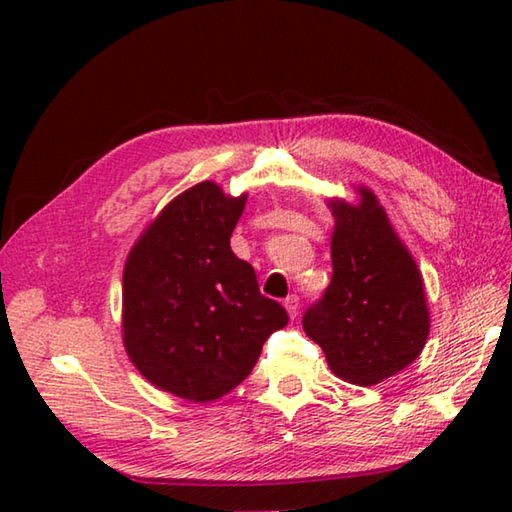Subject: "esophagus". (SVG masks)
<instances>
[{
  "instance_id": "1",
  "label": "esophagus",
  "mask_w": 512,
  "mask_h": 512,
  "mask_svg": "<svg viewBox=\"0 0 512 512\" xmlns=\"http://www.w3.org/2000/svg\"><path fill=\"white\" fill-rule=\"evenodd\" d=\"M284 306H286V310L290 314V319H295L297 314H299V297L297 295H288L286 301H284Z\"/></svg>"
}]
</instances>
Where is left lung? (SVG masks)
Wrapping results in <instances>:
<instances>
[{
  "instance_id": "1",
  "label": "left lung",
  "mask_w": 512,
  "mask_h": 512,
  "mask_svg": "<svg viewBox=\"0 0 512 512\" xmlns=\"http://www.w3.org/2000/svg\"><path fill=\"white\" fill-rule=\"evenodd\" d=\"M332 204V281L303 314V330L352 385H376L422 352L429 312L422 277L374 193Z\"/></svg>"
}]
</instances>
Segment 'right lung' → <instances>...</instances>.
Segmentation results:
<instances>
[{
	"mask_svg": "<svg viewBox=\"0 0 512 512\" xmlns=\"http://www.w3.org/2000/svg\"><path fill=\"white\" fill-rule=\"evenodd\" d=\"M246 195L200 182L165 206L123 273L125 350L149 383L193 402L235 389L288 323L231 250Z\"/></svg>",
	"mask_w": 512,
	"mask_h": 512,
	"instance_id": "1",
	"label": "right lung"
}]
</instances>
